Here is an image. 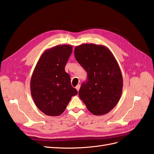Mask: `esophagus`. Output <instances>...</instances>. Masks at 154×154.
<instances>
[{
  "instance_id": "obj_1",
  "label": "esophagus",
  "mask_w": 154,
  "mask_h": 154,
  "mask_svg": "<svg viewBox=\"0 0 154 154\" xmlns=\"http://www.w3.org/2000/svg\"><path fill=\"white\" fill-rule=\"evenodd\" d=\"M80 84H78V85H76V90H77L78 91H79V90H80Z\"/></svg>"
}]
</instances>
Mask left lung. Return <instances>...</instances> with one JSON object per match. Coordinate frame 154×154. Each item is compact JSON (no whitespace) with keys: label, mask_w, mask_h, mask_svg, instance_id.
Segmentation results:
<instances>
[{"label":"left lung","mask_w":154,"mask_h":154,"mask_svg":"<svg viewBox=\"0 0 154 154\" xmlns=\"http://www.w3.org/2000/svg\"><path fill=\"white\" fill-rule=\"evenodd\" d=\"M74 57L88 74L79 96L95 116L106 114L117 105L123 91V76L117 60L103 45L83 44L74 49Z\"/></svg>","instance_id":"8db88e82"}]
</instances>
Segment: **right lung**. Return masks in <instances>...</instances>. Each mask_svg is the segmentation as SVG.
<instances>
[{"mask_svg":"<svg viewBox=\"0 0 154 154\" xmlns=\"http://www.w3.org/2000/svg\"><path fill=\"white\" fill-rule=\"evenodd\" d=\"M72 51V45L65 44L46 49L32 72L31 94L36 106L45 115H61L72 96L78 94L65 71Z\"/></svg>","mask_w":154,"mask_h":154,"instance_id":"right-lung-1","label":"right lung"}]
</instances>
